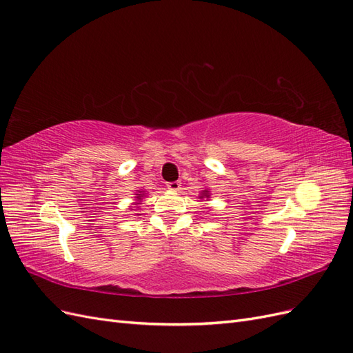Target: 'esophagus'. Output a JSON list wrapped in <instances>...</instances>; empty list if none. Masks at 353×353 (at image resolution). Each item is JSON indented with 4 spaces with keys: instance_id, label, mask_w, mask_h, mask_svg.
<instances>
[{
    "instance_id": "1",
    "label": "esophagus",
    "mask_w": 353,
    "mask_h": 353,
    "mask_svg": "<svg viewBox=\"0 0 353 353\" xmlns=\"http://www.w3.org/2000/svg\"><path fill=\"white\" fill-rule=\"evenodd\" d=\"M168 188H169L170 191H178V190L181 188L179 181H174V183H169V184H168Z\"/></svg>"
}]
</instances>
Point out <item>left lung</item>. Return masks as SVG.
Wrapping results in <instances>:
<instances>
[{
  "instance_id": "left-lung-1",
  "label": "left lung",
  "mask_w": 353,
  "mask_h": 353,
  "mask_svg": "<svg viewBox=\"0 0 353 353\" xmlns=\"http://www.w3.org/2000/svg\"><path fill=\"white\" fill-rule=\"evenodd\" d=\"M199 199H206V200L209 201V199H210L209 190H208V188H206V190H201V191H200V196H199Z\"/></svg>"
}]
</instances>
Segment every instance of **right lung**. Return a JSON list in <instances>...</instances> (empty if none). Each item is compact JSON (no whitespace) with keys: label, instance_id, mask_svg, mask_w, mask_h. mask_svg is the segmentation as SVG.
Here are the masks:
<instances>
[{"label":"right lung","instance_id":"add662e5","mask_svg":"<svg viewBox=\"0 0 353 353\" xmlns=\"http://www.w3.org/2000/svg\"><path fill=\"white\" fill-rule=\"evenodd\" d=\"M145 194H147V191H141V190H137V193H135V201H134V205H135V206H140V205H141V201H143V199L145 197Z\"/></svg>","mask_w":353,"mask_h":353}]
</instances>
